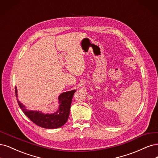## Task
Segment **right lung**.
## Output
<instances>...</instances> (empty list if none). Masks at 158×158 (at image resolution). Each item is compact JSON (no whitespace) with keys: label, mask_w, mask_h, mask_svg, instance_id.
<instances>
[{"label":"right lung","mask_w":158,"mask_h":158,"mask_svg":"<svg viewBox=\"0 0 158 158\" xmlns=\"http://www.w3.org/2000/svg\"><path fill=\"white\" fill-rule=\"evenodd\" d=\"M15 96L17 97V88H15ZM75 92V90H73L63 92L58 96V101L60 104L59 108L53 114H45L41 111L28 110L18 100L17 103L23 112L35 124L47 129H55L62 126L67 122L72 98Z\"/></svg>","instance_id":"1"}]
</instances>
